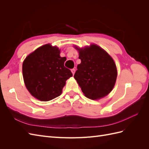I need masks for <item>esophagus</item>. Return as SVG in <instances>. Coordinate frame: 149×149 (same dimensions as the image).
<instances>
[{
    "label": "esophagus",
    "instance_id": "obj_1",
    "mask_svg": "<svg viewBox=\"0 0 149 149\" xmlns=\"http://www.w3.org/2000/svg\"><path fill=\"white\" fill-rule=\"evenodd\" d=\"M71 72H72V73H73V74L74 75V74L75 73V69H72Z\"/></svg>",
    "mask_w": 149,
    "mask_h": 149
}]
</instances>
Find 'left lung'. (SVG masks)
<instances>
[{
  "label": "left lung",
  "instance_id": "obj_1",
  "mask_svg": "<svg viewBox=\"0 0 149 149\" xmlns=\"http://www.w3.org/2000/svg\"><path fill=\"white\" fill-rule=\"evenodd\" d=\"M74 48L79 53L81 63L74 78L84 96L97 100L108 95L113 89L118 76L114 60L96 44L84 48L75 45Z\"/></svg>",
  "mask_w": 149,
  "mask_h": 149
}]
</instances>
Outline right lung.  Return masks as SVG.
Wrapping results in <instances>:
<instances>
[{"instance_id": "obj_1", "label": "right lung", "mask_w": 149, "mask_h": 149, "mask_svg": "<svg viewBox=\"0 0 149 149\" xmlns=\"http://www.w3.org/2000/svg\"><path fill=\"white\" fill-rule=\"evenodd\" d=\"M60 49L48 43L40 47L25 58L22 73L25 86L35 98L48 101L60 96L66 81L73 74L64 66L66 57Z\"/></svg>"}]
</instances>
